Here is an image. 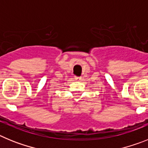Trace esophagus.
Segmentation results:
<instances>
[{
	"label": "esophagus",
	"mask_w": 148,
	"mask_h": 148,
	"mask_svg": "<svg viewBox=\"0 0 148 148\" xmlns=\"http://www.w3.org/2000/svg\"><path fill=\"white\" fill-rule=\"evenodd\" d=\"M74 79H75V81H77V82H80V81L82 80V77L75 76V77H74Z\"/></svg>",
	"instance_id": "esophagus-1"
}]
</instances>
